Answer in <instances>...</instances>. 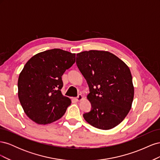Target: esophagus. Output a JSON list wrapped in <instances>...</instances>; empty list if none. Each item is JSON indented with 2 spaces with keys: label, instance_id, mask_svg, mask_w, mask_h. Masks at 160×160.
Instances as JSON below:
<instances>
[{
  "label": "esophagus",
  "instance_id": "1",
  "mask_svg": "<svg viewBox=\"0 0 160 160\" xmlns=\"http://www.w3.org/2000/svg\"><path fill=\"white\" fill-rule=\"evenodd\" d=\"M83 96L81 94H79V95L75 98V100L77 101H81V100H83Z\"/></svg>",
  "mask_w": 160,
  "mask_h": 160
}]
</instances>
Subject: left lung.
I'll list each match as a JSON object with an SVG mask.
<instances>
[{
    "label": "left lung",
    "mask_w": 160,
    "mask_h": 160,
    "mask_svg": "<svg viewBox=\"0 0 160 160\" xmlns=\"http://www.w3.org/2000/svg\"><path fill=\"white\" fill-rule=\"evenodd\" d=\"M77 65L89 85L91 110L85 120L96 128L111 129L125 118L134 97L129 67L113 53L91 50L77 54Z\"/></svg>",
    "instance_id": "8db88e82"
}]
</instances>
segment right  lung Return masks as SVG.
Instances as JSON below:
<instances>
[{
	"label": "right lung",
	"instance_id": "obj_1",
	"mask_svg": "<svg viewBox=\"0 0 160 160\" xmlns=\"http://www.w3.org/2000/svg\"><path fill=\"white\" fill-rule=\"evenodd\" d=\"M75 62V53L53 49L37 53L24 66L18 76V97L34 122L46 125L65 114L71 100L61 93V77Z\"/></svg>",
	"mask_w": 160,
	"mask_h": 160
}]
</instances>
